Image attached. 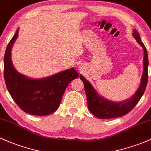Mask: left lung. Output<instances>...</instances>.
<instances>
[{
	"instance_id": "1",
	"label": "left lung",
	"mask_w": 151,
	"mask_h": 151,
	"mask_svg": "<svg viewBox=\"0 0 151 151\" xmlns=\"http://www.w3.org/2000/svg\"><path fill=\"white\" fill-rule=\"evenodd\" d=\"M133 36L136 40L137 42L143 48L144 57H143V72L140 86L136 93L131 98L119 102H114L106 99L103 96L99 94L89 81L86 80L81 74L79 76L80 79L84 83V89L87 98L88 109L93 115L99 119H112V118H117L126 115L134 108L135 106L138 104L141 96L144 93L148 78V52L145 45L141 42L139 33L136 30H133Z\"/></svg>"
}]
</instances>
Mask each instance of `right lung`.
<instances>
[{
	"mask_svg": "<svg viewBox=\"0 0 151 151\" xmlns=\"http://www.w3.org/2000/svg\"><path fill=\"white\" fill-rule=\"evenodd\" d=\"M18 29L7 46L4 56V78L7 89L23 111L47 116L59 108L66 88L79 74L73 67L40 79H31L19 73L11 60V50L18 38Z\"/></svg>",
	"mask_w": 151,
	"mask_h": 151,
	"instance_id": "add662e5",
	"label": "right lung"
}]
</instances>
